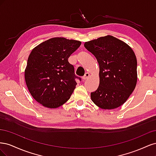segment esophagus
Returning <instances> with one entry per match:
<instances>
[{
  "label": "esophagus",
  "instance_id": "obj_1",
  "mask_svg": "<svg viewBox=\"0 0 156 156\" xmlns=\"http://www.w3.org/2000/svg\"><path fill=\"white\" fill-rule=\"evenodd\" d=\"M89 76H90V74L88 73H86L85 74H84V76L83 77V80H86V79H87L89 77Z\"/></svg>",
  "mask_w": 156,
  "mask_h": 156
}]
</instances>
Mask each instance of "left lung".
I'll use <instances>...</instances> for the list:
<instances>
[{"label":"left lung","mask_w":156,"mask_h":156,"mask_svg":"<svg viewBox=\"0 0 156 156\" xmlns=\"http://www.w3.org/2000/svg\"><path fill=\"white\" fill-rule=\"evenodd\" d=\"M84 46L96 58L100 66V84L91 92L92 101L104 109L121 106L134 90L137 81L133 51L109 35L87 41Z\"/></svg>","instance_id":"1"}]
</instances>
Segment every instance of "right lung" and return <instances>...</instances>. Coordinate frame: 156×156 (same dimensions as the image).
I'll return each mask as SVG.
<instances>
[{
    "label": "right lung",
    "mask_w": 156,
    "mask_h": 156,
    "mask_svg": "<svg viewBox=\"0 0 156 156\" xmlns=\"http://www.w3.org/2000/svg\"><path fill=\"white\" fill-rule=\"evenodd\" d=\"M81 42L53 37L33 49L27 60L25 78L28 89L44 107L57 108L66 102L75 88L74 67L68 58Z\"/></svg>",
    "instance_id": "obj_1"
}]
</instances>
